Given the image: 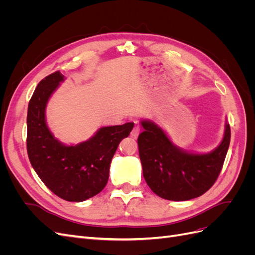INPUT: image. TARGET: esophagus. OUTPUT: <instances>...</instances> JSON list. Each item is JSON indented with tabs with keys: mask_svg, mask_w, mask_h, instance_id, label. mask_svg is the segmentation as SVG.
<instances>
[{
	"mask_svg": "<svg viewBox=\"0 0 255 255\" xmlns=\"http://www.w3.org/2000/svg\"><path fill=\"white\" fill-rule=\"evenodd\" d=\"M139 133H140V128L138 126H135L132 129V132H130V137H132L133 139H136L138 135H139Z\"/></svg>",
	"mask_w": 255,
	"mask_h": 255,
	"instance_id": "34e87169",
	"label": "esophagus"
}]
</instances>
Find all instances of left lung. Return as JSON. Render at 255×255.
I'll return each instance as SVG.
<instances>
[{"label":"left lung","mask_w":255,"mask_h":255,"mask_svg":"<svg viewBox=\"0 0 255 255\" xmlns=\"http://www.w3.org/2000/svg\"><path fill=\"white\" fill-rule=\"evenodd\" d=\"M144 130L138 136V150L143 177L151 190L171 201H186L202 196L221 171L231 140L226 123L221 143L211 153H187L175 146L166 133L152 121H142Z\"/></svg>","instance_id":"left-lung-1"}]
</instances>
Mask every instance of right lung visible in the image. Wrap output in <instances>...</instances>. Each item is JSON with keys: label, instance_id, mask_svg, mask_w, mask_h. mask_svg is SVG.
<instances>
[{"label": "right lung", "instance_id": "obj_1", "mask_svg": "<svg viewBox=\"0 0 255 255\" xmlns=\"http://www.w3.org/2000/svg\"><path fill=\"white\" fill-rule=\"evenodd\" d=\"M64 78L56 71L37 85L28 103L26 148L34 170L53 194L66 201L82 202L105 187L114 154L134 123L101 128L94 137L76 145L59 142L50 132L44 113Z\"/></svg>", "mask_w": 255, "mask_h": 255}]
</instances>
